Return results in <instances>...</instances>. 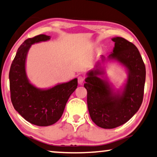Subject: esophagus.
<instances>
[{"label": "esophagus", "instance_id": "34e87169", "mask_svg": "<svg viewBox=\"0 0 157 157\" xmlns=\"http://www.w3.org/2000/svg\"><path fill=\"white\" fill-rule=\"evenodd\" d=\"M78 83L79 85H82L84 83V77L83 76H78Z\"/></svg>", "mask_w": 157, "mask_h": 157}]
</instances>
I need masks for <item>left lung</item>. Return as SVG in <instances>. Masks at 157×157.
Masks as SVG:
<instances>
[{"label":"left lung","mask_w":157,"mask_h":157,"mask_svg":"<svg viewBox=\"0 0 157 157\" xmlns=\"http://www.w3.org/2000/svg\"><path fill=\"white\" fill-rule=\"evenodd\" d=\"M115 42L108 60H114L126 68L128 79L123 87L115 91L104 76L101 62L87 73L84 87L90 118L100 128L113 129L128 121L137 112L143 101L146 69L138 49L124 38H112ZM105 61L101 55V62Z\"/></svg>","instance_id":"1"}]
</instances>
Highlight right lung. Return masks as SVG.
Masks as SVG:
<instances>
[{"label":"right lung","instance_id":"obj_1","mask_svg":"<svg viewBox=\"0 0 157 157\" xmlns=\"http://www.w3.org/2000/svg\"><path fill=\"white\" fill-rule=\"evenodd\" d=\"M50 38V36L40 35L25 41L18 48L9 72L13 107L24 119L37 126H49L57 122L70 95L78 86L76 78L47 89L38 88L29 82L25 70L29 49L32 44Z\"/></svg>","mask_w":157,"mask_h":157}]
</instances>
